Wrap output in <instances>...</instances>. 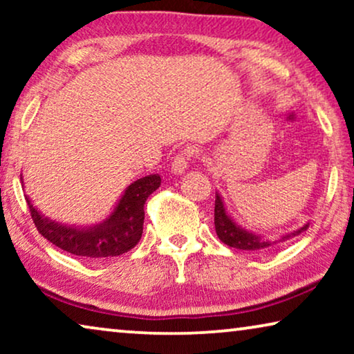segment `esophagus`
<instances>
[{
    "label": "esophagus",
    "mask_w": 354,
    "mask_h": 354,
    "mask_svg": "<svg viewBox=\"0 0 354 354\" xmlns=\"http://www.w3.org/2000/svg\"><path fill=\"white\" fill-rule=\"evenodd\" d=\"M196 156V151L193 148H185L172 159V172L174 174H183L188 169V164L193 158Z\"/></svg>",
    "instance_id": "1"
}]
</instances>
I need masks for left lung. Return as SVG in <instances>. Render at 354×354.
<instances>
[{"label":"left lung","mask_w":354,"mask_h":354,"mask_svg":"<svg viewBox=\"0 0 354 354\" xmlns=\"http://www.w3.org/2000/svg\"><path fill=\"white\" fill-rule=\"evenodd\" d=\"M214 225H216V234L219 236L222 243L232 246V248L236 250H246V251H264V250H270L272 246L277 243V241H285L292 236H297L298 234H301L303 230L308 229V225H303L301 229L295 230L293 234L283 235L282 239L277 241H270V240H264L261 239L259 235L253 234V232H248L245 229H241L240 225H236L234 219L227 214L224 201L219 196V193H216V205H214Z\"/></svg>","instance_id":"left-lung-1"}]
</instances>
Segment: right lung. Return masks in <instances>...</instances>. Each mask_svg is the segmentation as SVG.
<instances>
[{
	"label": "right lung",
	"mask_w": 354,
	"mask_h": 354,
	"mask_svg": "<svg viewBox=\"0 0 354 354\" xmlns=\"http://www.w3.org/2000/svg\"><path fill=\"white\" fill-rule=\"evenodd\" d=\"M22 180V177H21ZM161 185L158 174L138 178L124 192L108 219L93 227L57 224L38 212L28 198L27 205L37 230L57 248L84 258H113L127 253L143 234L145 201Z\"/></svg>",
	"instance_id": "1"
}]
</instances>
